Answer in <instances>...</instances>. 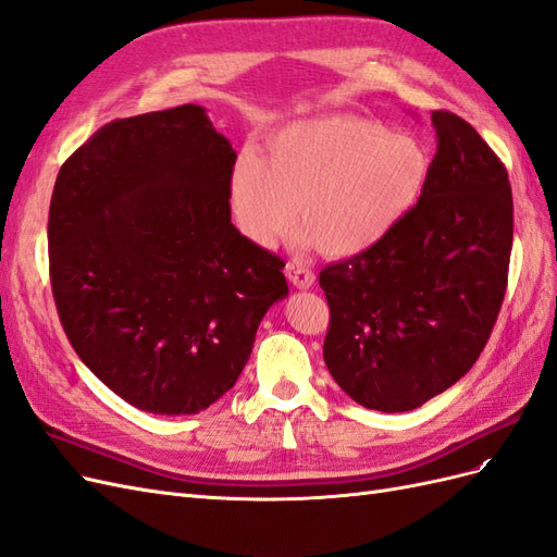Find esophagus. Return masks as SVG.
I'll list each match as a JSON object with an SVG mask.
<instances>
[{"label": "esophagus", "instance_id": "obj_1", "mask_svg": "<svg viewBox=\"0 0 557 557\" xmlns=\"http://www.w3.org/2000/svg\"><path fill=\"white\" fill-rule=\"evenodd\" d=\"M285 276H288L290 283L299 290H309L311 285L315 283V276H313L311 269H307L305 264H297V262L285 264Z\"/></svg>", "mask_w": 557, "mask_h": 557}]
</instances>
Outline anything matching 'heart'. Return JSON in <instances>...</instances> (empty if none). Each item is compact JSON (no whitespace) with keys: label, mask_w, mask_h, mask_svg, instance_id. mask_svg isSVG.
I'll return each mask as SVG.
<instances>
[{"label":"heart","mask_w":557,"mask_h":557,"mask_svg":"<svg viewBox=\"0 0 557 557\" xmlns=\"http://www.w3.org/2000/svg\"><path fill=\"white\" fill-rule=\"evenodd\" d=\"M425 146L362 115L295 121L246 153L230 176V201L250 242L272 246L295 223L299 242L327 258H350L383 239L423 195Z\"/></svg>","instance_id":"heart-1"}]
</instances>
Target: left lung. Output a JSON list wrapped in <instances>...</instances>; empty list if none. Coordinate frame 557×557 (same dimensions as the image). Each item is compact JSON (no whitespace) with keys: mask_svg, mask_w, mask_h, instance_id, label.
Segmentation results:
<instances>
[{"mask_svg":"<svg viewBox=\"0 0 557 557\" xmlns=\"http://www.w3.org/2000/svg\"><path fill=\"white\" fill-rule=\"evenodd\" d=\"M436 153L418 205L318 276L330 305L323 358L374 411H411L460 381L507 293L513 199L507 166L460 115L432 111Z\"/></svg>","mask_w":557,"mask_h":557,"instance_id":"left-lung-1","label":"left lung"}]
</instances>
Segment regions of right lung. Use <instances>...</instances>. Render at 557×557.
<instances>
[{"mask_svg":"<svg viewBox=\"0 0 557 557\" xmlns=\"http://www.w3.org/2000/svg\"><path fill=\"white\" fill-rule=\"evenodd\" d=\"M237 162L197 104L99 127L50 197L60 323L107 387L148 413L188 416L246 367L285 262L232 225Z\"/></svg>","mask_w":557,"mask_h":557,"instance_id":"1","label":"right lung"}]
</instances>
